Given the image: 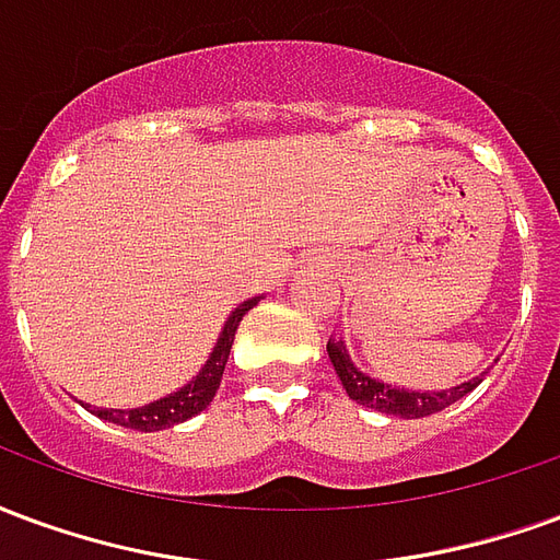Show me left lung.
I'll use <instances>...</instances> for the list:
<instances>
[{"instance_id":"obj_1","label":"left lung","mask_w":560,"mask_h":560,"mask_svg":"<svg viewBox=\"0 0 560 560\" xmlns=\"http://www.w3.org/2000/svg\"><path fill=\"white\" fill-rule=\"evenodd\" d=\"M327 353L329 360H332L336 375H339L341 387L348 389V396H351L357 405L375 408V411L381 413H393V417H405V420H420V417H429V413L444 411L453 401H458L462 396H468L470 389L482 381V377H474L468 384H458V387L444 389V393H408V389L389 387V384H381L375 377L363 375V372L351 363V357L345 353V345H341V341H329Z\"/></svg>"}]
</instances>
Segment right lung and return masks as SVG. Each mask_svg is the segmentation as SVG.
Segmentation results:
<instances>
[{"instance_id":"1","label":"right lung","mask_w":560,"mask_h":560,"mask_svg":"<svg viewBox=\"0 0 560 560\" xmlns=\"http://www.w3.org/2000/svg\"><path fill=\"white\" fill-rule=\"evenodd\" d=\"M257 300H248L243 303L231 317H228V324H224V332H221L219 345H215V351L203 365V372L183 387L179 393H173L167 399L152 401V405H143V408H131V411H114V408H95V417H102L107 422H116V425H126V429H138V432H159V429H171L176 422L188 420V417H195L207 408L212 396H215V389L221 384V375H224V365H228V357H231V345L233 336H236V327H240V320L243 315L255 305Z\"/></svg>"}]
</instances>
